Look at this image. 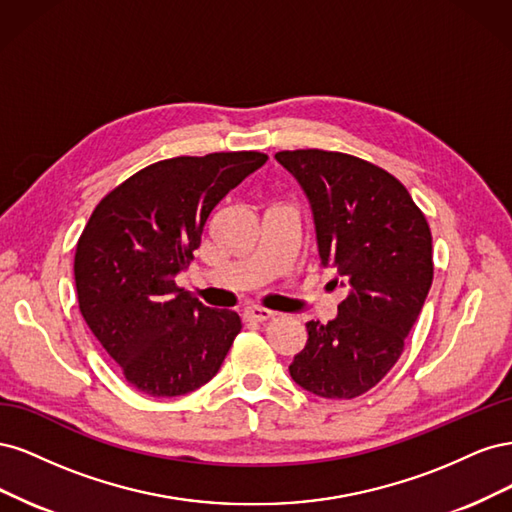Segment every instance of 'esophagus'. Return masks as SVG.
<instances>
[{
	"mask_svg": "<svg viewBox=\"0 0 512 512\" xmlns=\"http://www.w3.org/2000/svg\"><path fill=\"white\" fill-rule=\"evenodd\" d=\"M275 314L271 312V309H265V307H247L243 309V320L245 322H267L269 318H273Z\"/></svg>",
	"mask_w": 512,
	"mask_h": 512,
	"instance_id": "34e87169",
	"label": "esophagus"
}]
</instances>
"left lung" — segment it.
Here are the masks:
<instances>
[{
  "instance_id": "left-lung-1",
  "label": "left lung",
  "mask_w": 512,
  "mask_h": 512,
  "mask_svg": "<svg viewBox=\"0 0 512 512\" xmlns=\"http://www.w3.org/2000/svg\"><path fill=\"white\" fill-rule=\"evenodd\" d=\"M275 158L309 198L322 265L348 288L335 320L305 324L307 344L290 376L318 397L354 399L404 352L433 280L431 230L406 185L376 164L324 149Z\"/></svg>"
}]
</instances>
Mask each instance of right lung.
Returning a JSON list of instances; mask_svg holds the SVG:
<instances>
[{"mask_svg": "<svg viewBox=\"0 0 512 512\" xmlns=\"http://www.w3.org/2000/svg\"><path fill=\"white\" fill-rule=\"evenodd\" d=\"M269 160L220 151L149 164L108 192L74 254L79 309L121 376L149 397L200 389L241 331L230 309H211L175 275L190 265L211 211Z\"/></svg>", "mask_w": 512, "mask_h": 512, "instance_id": "obj_1", "label": "right lung"}]
</instances>
